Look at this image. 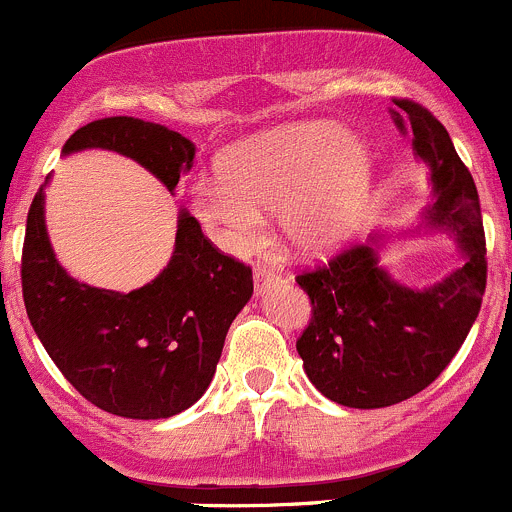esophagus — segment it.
Listing matches in <instances>:
<instances>
[{"label": "esophagus", "mask_w": 512, "mask_h": 512, "mask_svg": "<svg viewBox=\"0 0 512 512\" xmlns=\"http://www.w3.org/2000/svg\"><path fill=\"white\" fill-rule=\"evenodd\" d=\"M282 280V275L280 272H275V270H270V267H257L255 270V285H257V289H262V287H267V285H275V282H280Z\"/></svg>", "instance_id": "1"}]
</instances>
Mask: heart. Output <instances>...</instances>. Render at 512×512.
Here are the masks:
<instances>
[{"label": "heart", "instance_id": "1", "mask_svg": "<svg viewBox=\"0 0 512 512\" xmlns=\"http://www.w3.org/2000/svg\"><path fill=\"white\" fill-rule=\"evenodd\" d=\"M369 198V160L337 123L312 121L240 143L223 173L193 185V210L220 245L250 252L265 235L262 210L285 208V232L307 255L352 237Z\"/></svg>", "mask_w": 512, "mask_h": 512}]
</instances>
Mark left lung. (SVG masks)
<instances>
[{
  "instance_id": "obj_1",
  "label": "left lung",
  "mask_w": 512,
  "mask_h": 512,
  "mask_svg": "<svg viewBox=\"0 0 512 512\" xmlns=\"http://www.w3.org/2000/svg\"><path fill=\"white\" fill-rule=\"evenodd\" d=\"M394 103L396 126L409 128L416 156L431 168L436 203L428 223L456 232L466 265L438 285L409 289L376 265L374 247L356 242L294 277L312 302L297 339L304 371L327 399L349 409H384L433 384L466 342L488 280L471 170L426 106L411 98Z\"/></svg>"
}]
</instances>
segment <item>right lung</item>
I'll return each mask as SVG.
<instances>
[{"mask_svg":"<svg viewBox=\"0 0 512 512\" xmlns=\"http://www.w3.org/2000/svg\"><path fill=\"white\" fill-rule=\"evenodd\" d=\"M106 148L151 170L175 193L195 146L133 116L81 126L64 153ZM27 317L64 379L86 401L123 418H168L210 386L232 319L252 297V270L220 252L190 213H180L168 267L121 294L89 287L56 262L44 227V188L34 195L22 247Z\"/></svg>","mask_w":512,"mask_h":512,"instance_id":"right-lung-1","label":"right lung"}]
</instances>
